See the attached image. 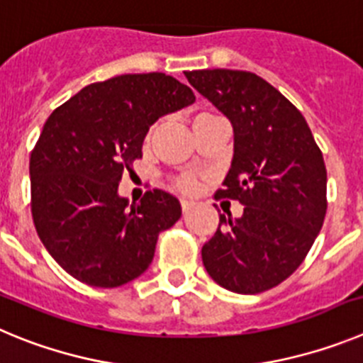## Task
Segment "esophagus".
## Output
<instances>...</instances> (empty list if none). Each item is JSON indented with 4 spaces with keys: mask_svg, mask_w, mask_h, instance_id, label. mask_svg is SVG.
I'll list each match as a JSON object with an SVG mask.
<instances>
[{
    "mask_svg": "<svg viewBox=\"0 0 363 363\" xmlns=\"http://www.w3.org/2000/svg\"><path fill=\"white\" fill-rule=\"evenodd\" d=\"M195 206V202H191V201H188V199H182L181 201V208H182V213H188L189 210H191V208H194Z\"/></svg>",
    "mask_w": 363,
    "mask_h": 363,
    "instance_id": "esophagus-1",
    "label": "esophagus"
}]
</instances>
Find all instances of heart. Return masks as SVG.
<instances>
[{
  "instance_id": "1",
  "label": "heart",
  "mask_w": 363,
  "mask_h": 363,
  "mask_svg": "<svg viewBox=\"0 0 363 363\" xmlns=\"http://www.w3.org/2000/svg\"><path fill=\"white\" fill-rule=\"evenodd\" d=\"M153 133V128L148 130V133H146V141H150V137H152ZM195 186L194 179L188 177V175H182V177H179L177 181H175V188L181 189V191H191Z\"/></svg>"
}]
</instances>
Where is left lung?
<instances>
[{"label": "left lung", "instance_id": "1", "mask_svg": "<svg viewBox=\"0 0 363 363\" xmlns=\"http://www.w3.org/2000/svg\"><path fill=\"white\" fill-rule=\"evenodd\" d=\"M186 79L233 125V162L215 199L244 204L220 215L202 246L218 286L255 295L295 273L328 210V172L308 123L275 86L246 70H194Z\"/></svg>", "mask_w": 363, "mask_h": 363}]
</instances>
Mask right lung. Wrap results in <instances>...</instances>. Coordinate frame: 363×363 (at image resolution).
<instances>
[{"instance_id": "add662e5", "label": "right lung", "mask_w": 363, "mask_h": 363, "mask_svg": "<svg viewBox=\"0 0 363 363\" xmlns=\"http://www.w3.org/2000/svg\"><path fill=\"white\" fill-rule=\"evenodd\" d=\"M194 101L191 88L161 72L125 74L88 84L50 113L30 153V208L41 242L68 275L117 287L148 269L181 204L155 188L126 208L117 186L143 157L150 126Z\"/></svg>"}]
</instances>
